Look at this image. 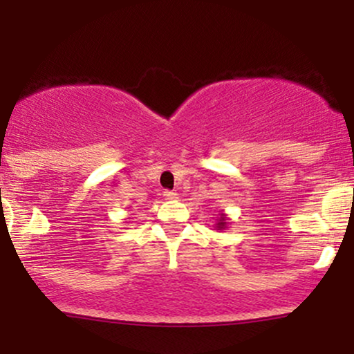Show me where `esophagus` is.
<instances>
[{
    "label": "esophagus",
    "instance_id": "esophagus-1",
    "mask_svg": "<svg viewBox=\"0 0 354 354\" xmlns=\"http://www.w3.org/2000/svg\"><path fill=\"white\" fill-rule=\"evenodd\" d=\"M163 196L166 198V200H174V198H176L178 194L174 193V191H169V189H166V191H163Z\"/></svg>",
    "mask_w": 354,
    "mask_h": 354
}]
</instances>
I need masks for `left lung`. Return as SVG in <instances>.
<instances>
[{
	"label": "left lung",
	"mask_w": 354,
	"mask_h": 354,
	"mask_svg": "<svg viewBox=\"0 0 354 354\" xmlns=\"http://www.w3.org/2000/svg\"><path fill=\"white\" fill-rule=\"evenodd\" d=\"M216 228L218 230H223V228H226V219L225 218H219V221L216 223Z\"/></svg>",
	"instance_id": "left-lung-1"
}]
</instances>
